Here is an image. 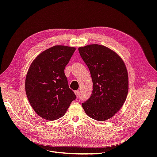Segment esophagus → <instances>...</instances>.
<instances>
[{
    "label": "esophagus",
    "mask_w": 157,
    "mask_h": 157,
    "mask_svg": "<svg viewBox=\"0 0 157 157\" xmlns=\"http://www.w3.org/2000/svg\"><path fill=\"white\" fill-rule=\"evenodd\" d=\"M75 94L76 96H77V97H78L79 94H80V92L78 91V90H76V91H75Z\"/></svg>",
    "instance_id": "1"
}]
</instances>
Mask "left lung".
I'll list each match as a JSON object with an SVG mask.
<instances>
[{
	"label": "left lung",
	"instance_id": "left-lung-1",
	"mask_svg": "<svg viewBox=\"0 0 157 157\" xmlns=\"http://www.w3.org/2000/svg\"><path fill=\"white\" fill-rule=\"evenodd\" d=\"M93 82L90 98L82 103L90 118L105 121L120 110L128 92V75L124 61L115 52L96 44L78 48Z\"/></svg>",
	"mask_w": 157,
	"mask_h": 157
}]
</instances>
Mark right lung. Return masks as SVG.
I'll return each mask as SVG.
<instances>
[{"mask_svg": "<svg viewBox=\"0 0 157 157\" xmlns=\"http://www.w3.org/2000/svg\"><path fill=\"white\" fill-rule=\"evenodd\" d=\"M76 48L56 45L33 61L25 78V92L31 107L40 117L54 121L63 117L76 99L64 73Z\"/></svg>", "mask_w": 157, "mask_h": 157, "instance_id": "right-lung-1", "label": "right lung"}]
</instances>
